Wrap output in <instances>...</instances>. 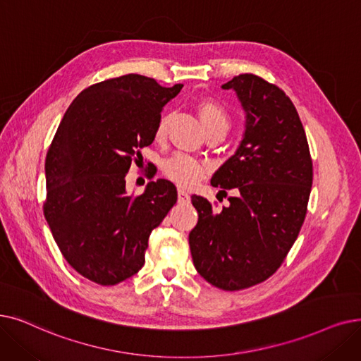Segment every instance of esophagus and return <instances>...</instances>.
Instances as JSON below:
<instances>
[{
  "instance_id": "1",
  "label": "esophagus",
  "mask_w": 361,
  "mask_h": 361,
  "mask_svg": "<svg viewBox=\"0 0 361 361\" xmlns=\"http://www.w3.org/2000/svg\"><path fill=\"white\" fill-rule=\"evenodd\" d=\"M190 200V195L187 193L184 189H178V202L180 203H187Z\"/></svg>"
}]
</instances>
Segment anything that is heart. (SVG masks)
Instances as JSON below:
<instances>
[{
	"label": "heart",
	"instance_id": "heart-1",
	"mask_svg": "<svg viewBox=\"0 0 361 361\" xmlns=\"http://www.w3.org/2000/svg\"><path fill=\"white\" fill-rule=\"evenodd\" d=\"M197 112L202 119L203 127L209 133H221L227 134L231 125V116L227 109L215 100H202L197 104ZM171 115H164L156 127V137L162 138L166 134L168 123ZM165 174L180 185L192 187L195 185L203 176L207 174V168L202 162L196 161L192 156L187 154H176L165 164Z\"/></svg>",
	"mask_w": 361,
	"mask_h": 361
}]
</instances>
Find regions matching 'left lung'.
<instances>
[{"instance_id": "obj_1", "label": "left lung", "mask_w": 361, "mask_h": 361, "mask_svg": "<svg viewBox=\"0 0 361 361\" xmlns=\"http://www.w3.org/2000/svg\"><path fill=\"white\" fill-rule=\"evenodd\" d=\"M246 114L236 153L212 176L228 207L192 196L199 219L189 234L193 264L208 283L240 290L261 283L283 264L304 224L312 161L302 122L283 90L252 73L223 85Z\"/></svg>"}]
</instances>
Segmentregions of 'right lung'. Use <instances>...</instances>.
I'll return each mask as SVG.
<instances>
[{
    "label": "right lung",
    "instance_id": "add662e5",
    "mask_svg": "<svg viewBox=\"0 0 361 361\" xmlns=\"http://www.w3.org/2000/svg\"><path fill=\"white\" fill-rule=\"evenodd\" d=\"M181 88L137 73L111 78L78 94L59 125L45 158L44 216L61 255L94 283L112 286L142 269L152 230L176 205L171 181L130 196L125 176Z\"/></svg>",
    "mask_w": 361,
    "mask_h": 361
}]
</instances>
